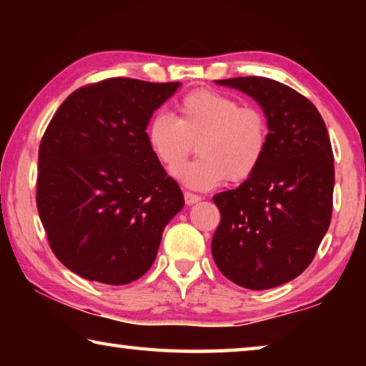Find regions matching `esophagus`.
I'll return each mask as SVG.
<instances>
[{"label":"esophagus","mask_w":366,"mask_h":366,"mask_svg":"<svg viewBox=\"0 0 366 366\" xmlns=\"http://www.w3.org/2000/svg\"><path fill=\"white\" fill-rule=\"evenodd\" d=\"M184 198H185V203H187V205H194V203L202 200L200 195L192 194V192H184Z\"/></svg>","instance_id":"esophagus-1"}]
</instances>
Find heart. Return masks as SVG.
<instances>
[{
    "instance_id": "obj_1",
    "label": "heart",
    "mask_w": 366,
    "mask_h": 366,
    "mask_svg": "<svg viewBox=\"0 0 366 366\" xmlns=\"http://www.w3.org/2000/svg\"><path fill=\"white\" fill-rule=\"evenodd\" d=\"M177 109V119L159 111L147 124V144L166 171L181 169L195 144L200 158L179 172L192 189H212L226 179L244 182L258 171L269 142L262 109L213 90L192 92Z\"/></svg>"
}]
</instances>
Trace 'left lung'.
I'll use <instances>...</instances> for the list:
<instances>
[{
  "label": "left lung",
  "mask_w": 366,
  "mask_h": 366,
  "mask_svg": "<svg viewBox=\"0 0 366 366\" xmlns=\"http://www.w3.org/2000/svg\"><path fill=\"white\" fill-rule=\"evenodd\" d=\"M252 97L268 119L263 163L237 189L213 197L221 213L212 240L214 263L229 281L264 290L308 268L330 227L334 157L315 104L266 77L214 80Z\"/></svg>",
  "instance_id": "8db88e82"
}]
</instances>
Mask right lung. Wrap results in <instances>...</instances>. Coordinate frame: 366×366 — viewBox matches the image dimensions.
<instances>
[{"label":"right lung","instance_id":"1","mask_svg":"<svg viewBox=\"0 0 366 366\" xmlns=\"http://www.w3.org/2000/svg\"><path fill=\"white\" fill-rule=\"evenodd\" d=\"M179 82L113 77L80 86L39 150L36 208L67 269L109 286L150 269L184 195L147 144V124Z\"/></svg>","mask_w":366,"mask_h":366}]
</instances>
